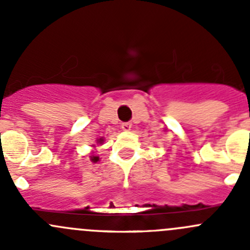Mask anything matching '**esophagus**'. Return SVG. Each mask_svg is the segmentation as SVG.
I'll return each instance as SVG.
<instances>
[{"label": "esophagus", "instance_id": "1", "mask_svg": "<svg viewBox=\"0 0 250 250\" xmlns=\"http://www.w3.org/2000/svg\"><path fill=\"white\" fill-rule=\"evenodd\" d=\"M121 128H122L123 130H125V132H128V130H130V128H132V123H130V122H125V123H122V125H121Z\"/></svg>", "mask_w": 250, "mask_h": 250}]
</instances>
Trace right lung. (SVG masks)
Listing matches in <instances>:
<instances>
[{"label": "right lung", "mask_w": 250, "mask_h": 250, "mask_svg": "<svg viewBox=\"0 0 250 250\" xmlns=\"http://www.w3.org/2000/svg\"><path fill=\"white\" fill-rule=\"evenodd\" d=\"M98 141H99V143H103V141H104V140L99 139ZM90 160H92L93 162H98V161H99V157H98V156H92V157H90Z\"/></svg>", "instance_id": "right-lung-1"}]
</instances>
